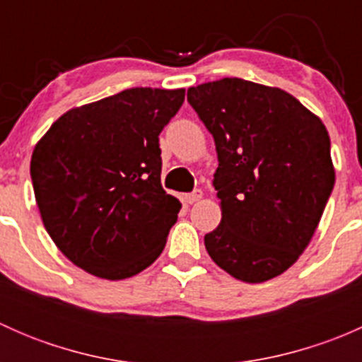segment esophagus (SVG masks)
Listing matches in <instances>:
<instances>
[{"label":"esophagus","mask_w":362,"mask_h":362,"mask_svg":"<svg viewBox=\"0 0 362 362\" xmlns=\"http://www.w3.org/2000/svg\"><path fill=\"white\" fill-rule=\"evenodd\" d=\"M203 198V191L202 189H196V191H192V192H189L187 196H185V202L187 203H196V202H199V199Z\"/></svg>","instance_id":"1"}]
</instances>
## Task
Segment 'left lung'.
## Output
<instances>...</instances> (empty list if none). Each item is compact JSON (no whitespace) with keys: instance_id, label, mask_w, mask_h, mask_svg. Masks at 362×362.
Returning a JSON list of instances; mask_svg holds the SVG:
<instances>
[{"instance_id":"1","label":"left lung","mask_w":362,"mask_h":362,"mask_svg":"<svg viewBox=\"0 0 362 362\" xmlns=\"http://www.w3.org/2000/svg\"><path fill=\"white\" fill-rule=\"evenodd\" d=\"M187 101L218 159L222 221L204 247L235 279L266 282L298 261L333 192L326 126L286 90L242 78L191 87Z\"/></svg>"}]
</instances>
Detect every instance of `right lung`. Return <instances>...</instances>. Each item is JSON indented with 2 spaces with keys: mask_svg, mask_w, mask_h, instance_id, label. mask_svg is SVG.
<instances>
[{
  "mask_svg": "<svg viewBox=\"0 0 362 362\" xmlns=\"http://www.w3.org/2000/svg\"><path fill=\"white\" fill-rule=\"evenodd\" d=\"M184 98V89H126L66 112L35 147L43 226L90 275L129 279L163 252L182 204L160 185L159 134Z\"/></svg>",
  "mask_w": 362,
  "mask_h": 362,
  "instance_id": "1",
  "label": "right lung"
}]
</instances>
